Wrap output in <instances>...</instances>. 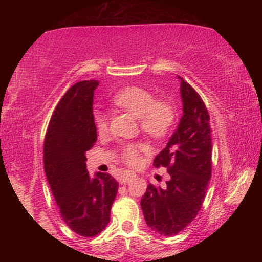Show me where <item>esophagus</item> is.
<instances>
[{"mask_svg":"<svg viewBox=\"0 0 262 262\" xmlns=\"http://www.w3.org/2000/svg\"><path fill=\"white\" fill-rule=\"evenodd\" d=\"M134 178V174L132 173V172H128V171H123L121 176H120V183L121 184H129L130 181Z\"/></svg>","mask_w":262,"mask_h":262,"instance_id":"34e87169","label":"esophagus"}]
</instances>
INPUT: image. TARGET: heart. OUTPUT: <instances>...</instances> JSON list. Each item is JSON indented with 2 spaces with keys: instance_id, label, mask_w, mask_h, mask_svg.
I'll list each match as a JSON object with an SVG mask.
<instances>
[{
  "instance_id": "obj_1",
  "label": "heart",
  "mask_w": 262,
  "mask_h": 262,
  "mask_svg": "<svg viewBox=\"0 0 262 262\" xmlns=\"http://www.w3.org/2000/svg\"><path fill=\"white\" fill-rule=\"evenodd\" d=\"M112 103L119 108L127 111L139 118V125L145 134L155 139H163L172 130L177 112L174 106L165 99H156L152 92L141 86H127L119 90L112 97ZM94 122L98 134L103 135L108 129L106 114L96 112ZM148 151L143 142H134L123 145L119 154L122 162L134 165L139 162L142 152Z\"/></svg>"
}]
</instances>
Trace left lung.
<instances>
[{
	"label": "left lung",
	"instance_id": "obj_1",
	"mask_svg": "<svg viewBox=\"0 0 262 262\" xmlns=\"http://www.w3.org/2000/svg\"><path fill=\"white\" fill-rule=\"evenodd\" d=\"M179 78L184 115L154 159V166L166 167L171 179L164 188L149 184L141 200L149 228L166 237L183 231L201 210L212 166L209 113L200 95Z\"/></svg>",
	"mask_w": 262,
	"mask_h": 262
}]
</instances>
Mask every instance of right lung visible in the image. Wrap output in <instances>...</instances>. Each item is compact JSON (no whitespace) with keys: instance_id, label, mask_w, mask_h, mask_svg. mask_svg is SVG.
I'll use <instances>...</instances> for the list:
<instances>
[{"instance_id":"obj_1","label":"right lung","mask_w":262,"mask_h":262,"mask_svg":"<svg viewBox=\"0 0 262 262\" xmlns=\"http://www.w3.org/2000/svg\"><path fill=\"white\" fill-rule=\"evenodd\" d=\"M98 84L81 81L66 92L52 114L43 143V167L62 220L88 238L110 223L119 187L111 174L98 172L92 179L86 170L85 152L97 141L92 103Z\"/></svg>"}]
</instances>
